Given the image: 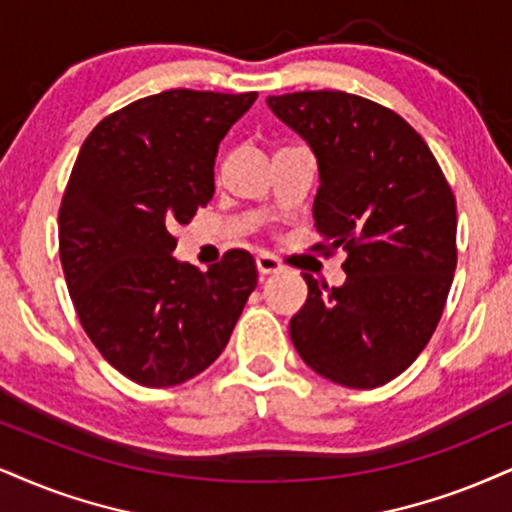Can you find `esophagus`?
Segmentation results:
<instances>
[{"mask_svg": "<svg viewBox=\"0 0 512 512\" xmlns=\"http://www.w3.org/2000/svg\"><path fill=\"white\" fill-rule=\"evenodd\" d=\"M256 268H258V273H261V275H273V273H280L282 263L277 261L275 256L261 254V256L256 258Z\"/></svg>", "mask_w": 512, "mask_h": 512, "instance_id": "obj_1", "label": "esophagus"}]
</instances>
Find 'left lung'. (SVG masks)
<instances>
[{
	"mask_svg": "<svg viewBox=\"0 0 512 512\" xmlns=\"http://www.w3.org/2000/svg\"><path fill=\"white\" fill-rule=\"evenodd\" d=\"M268 106L318 161V249L346 254L342 287L301 273L308 299L289 337L330 382L382 387L420 356L444 313L456 199L425 140L391 109L337 90L280 94Z\"/></svg>",
	"mask_w": 512,
	"mask_h": 512,
	"instance_id": "1",
	"label": "left lung"
}]
</instances>
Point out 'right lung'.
I'll return each mask as SVG.
<instances>
[{
	"label": "right lung",
	"mask_w": 512,
	"mask_h": 512,
	"mask_svg": "<svg viewBox=\"0 0 512 512\" xmlns=\"http://www.w3.org/2000/svg\"><path fill=\"white\" fill-rule=\"evenodd\" d=\"M256 92L166 90L87 135L59 211V254L87 337L142 387H175L230 342L256 289L254 256L232 249L201 273L173 256L175 225L213 197L218 144Z\"/></svg>",
	"instance_id": "obj_1"
}]
</instances>
